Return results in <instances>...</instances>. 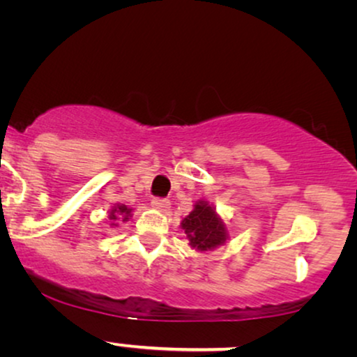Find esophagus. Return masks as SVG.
Wrapping results in <instances>:
<instances>
[{
  "label": "esophagus",
  "mask_w": 357,
  "mask_h": 357,
  "mask_svg": "<svg viewBox=\"0 0 357 357\" xmlns=\"http://www.w3.org/2000/svg\"><path fill=\"white\" fill-rule=\"evenodd\" d=\"M151 204H153V208L159 209V211H162V213L169 211V208H170V202L165 198H154L153 202H151Z\"/></svg>",
  "instance_id": "obj_1"
}]
</instances>
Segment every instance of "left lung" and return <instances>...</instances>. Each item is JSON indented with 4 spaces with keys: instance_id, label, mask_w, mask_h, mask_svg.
<instances>
[{
    "instance_id": "1",
    "label": "left lung",
    "mask_w": 357,
    "mask_h": 357,
    "mask_svg": "<svg viewBox=\"0 0 357 357\" xmlns=\"http://www.w3.org/2000/svg\"><path fill=\"white\" fill-rule=\"evenodd\" d=\"M180 227L187 234L188 245L199 252L214 250L226 243V224L219 218L213 204L203 202V199L195 203L193 211L187 218H183Z\"/></svg>"
}]
</instances>
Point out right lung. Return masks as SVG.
I'll list each match as a JSON object with an SVG mask.
<instances>
[{
  "mask_svg": "<svg viewBox=\"0 0 357 357\" xmlns=\"http://www.w3.org/2000/svg\"><path fill=\"white\" fill-rule=\"evenodd\" d=\"M130 216H131V208L125 206V204H115V206L110 209V214H109V219L112 221L110 226H119V224H116L119 219H121V221L125 222L128 221Z\"/></svg>",
  "mask_w": 357,
  "mask_h": 357,
  "instance_id": "add662e5",
  "label": "right lung"
}]
</instances>
